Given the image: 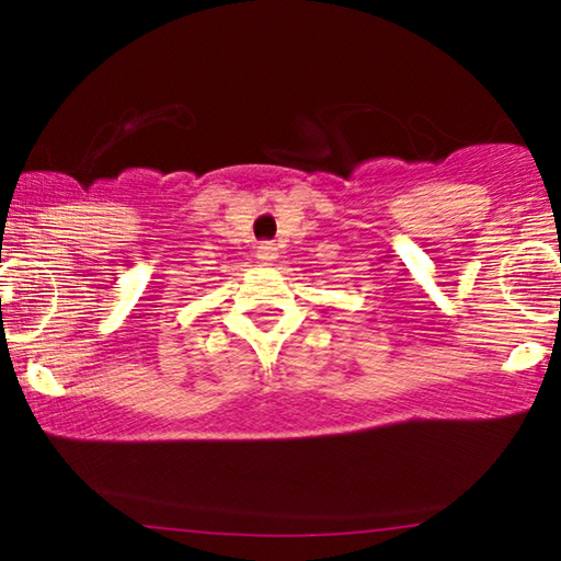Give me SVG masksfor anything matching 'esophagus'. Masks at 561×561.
I'll list each match as a JSON object with an SVG mask.
<instances>
[{
	"instance_id": "1",
	"label": "esophagus",
	"mask_w": 561,
	"mask_h": 561,
	"mask_svg": "<svg viewBox=\"0 0 561 561\" xmlns=\"http://www.w3.org/2000/svg\"><path fill=\"white\" fill-rule=\"evenodd\" d=\"M257 257L260 260H273L275 257V248H271V244H263V248H260V252H257Z\"/></svg>"
}]
</instances>
